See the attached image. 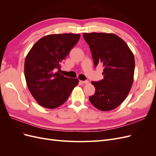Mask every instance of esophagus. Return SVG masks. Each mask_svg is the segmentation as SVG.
<instances>
[{"mask_svg":"<svg viewBox=\"0 0 156 156\" xmlns=\"http://www.w3.org/2000/svg\"><path fill=\"white\" fill-rule=\"evenodd\" d=\"M80 83L82 84H88L89 82L88 81H87V80H86V81H80Z\"/></svg>","mask_w":156,"mask_h":156,"instance_id":"obj_1","label":"esophagus"}]
</instances>
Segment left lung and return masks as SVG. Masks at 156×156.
I'll return each instance as SVG.
<instances>
[{"label": "left lung", "instance_id": "8db88e82", "mask_svg": "<svg viewBox=\"0 0 156 156\" xmlns=\"http://www.w3.org/2000/svg\"><path fill=\"white\" fill-rule=\"evenodd\" d=\"M94 64H101L103 79L92 81L95 94L89 100L98 109L108 111L124 101L133 82L135 58L126 42L114 34L84 33Z\"/></svg>", "mask_w": 156, "mask_h": 156}]
</instances>
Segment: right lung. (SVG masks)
Wrapping results in <instances>:
<instances>
[{
  "instance_id": "add662e5",
  "label": "right lung",
  "mask_w": 156,
  "mask_h": 156,
  "mask_svg": "<svg viewBox=\"0 0 156 156\" xmlns=\"http://www.w3.org/2000/svg\"><path fill=\"white\" fill-rule=\"evenodd\" d=\"M80 34H50L32 46L25 61L28 88L39 104L58 107L68 100L79 80L60 74L61 63L77 44Z\"/></svg>"
}]
</instances>
